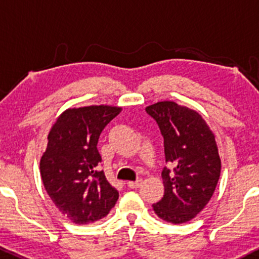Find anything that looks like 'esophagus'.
<instances>
[{"label":"esophagus","mask_w":259,"mask_h":259,"mask_svg":"<svg viewBox=\"0 0 259 259\" xmlns=\"http://www.w3.org/2000/svg\"><path fill=\"white\" fill-rule=\"evenodd\" d=\"M141 184H142V180L139 179L136 181H129V183H127V186H129L130 189H138V187L141 186Z\"/></svg>","instance_id":"obj_1"}]
</instances>
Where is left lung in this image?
<instances>
[{
  "instance_id": "8db88e82",
  "label": "left lung",
  "mask_w": 259,
  "mask_h": 259,
  "mask_svg": "<svg viewBox=\"0 0 259 259\" xmlns=\"http://www.w3.org/2000/svg\"><path fill=\"white\" fill-rule=\"evenodd\" d=\"M146 112L158 124L165 162L173 167L163 169L164 195L153 210L171 224L190 222L209 202L221 177L214 134L197 112L173 101L154 103Z\"/></svg>"
}]
</instances>
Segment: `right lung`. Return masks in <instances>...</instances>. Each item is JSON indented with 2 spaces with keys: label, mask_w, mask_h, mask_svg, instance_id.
Here are the masks:
<instances>
[{
  "label": "right lung",
  "mask_w": 259,
  "mask_h": 259,
  "mask_svg": "<svg viewBox=\"0 0 259 259\" xmlns=\"http://www.w3.org/2000/svg\"><path fill=\"white\" fill-rule=\"evenodd\" d=\"M120 107L88 106L69 108L49 133V144L40 160L44 186L53 203L75 224L105 218L119 192L99 169V138Z\"/></svg>",
  "instance_id": "add662e5"
}]
</instances>
